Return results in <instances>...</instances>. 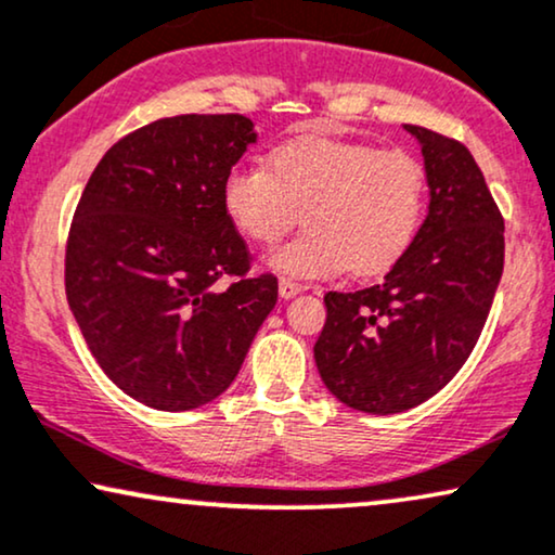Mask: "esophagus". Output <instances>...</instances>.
Instances as JSON below:
<instances>
[{
	"mask_svg": "<svg viewBox=\"0 0 555 555\" xmlns=\"http://www.w3.org/2000/svg\"><path fill=\"white\" fill-rule=\"evenodd\" d=\"M299 292H301V284L292 282V279H279V294H282L284 299H292V297H297Z\"/></svg>",
	"mask_w": 555,
	"mask_h": 555,
	"instance_id": "esophagus-1",
	"label": "esophagus"
}]
</instances>
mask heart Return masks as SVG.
I'll list each match as a JSON object with an SVG mask.
<instances>
[{"mask_svg": "<svg viewBox=\"0 0 555 555\" xmlns=\"http://www.w3.org/2000/svg\"><path fill=\"white\" fill-rule=\"evenodd\" d=\"M220 201L256 246H276L305 212V235L271 256L276 271L324 279L350 269L375 276L405 256L426 208L416 157L352 139L301 134L273 146L266 167L235 165Z\"/></svg>", "mask_w": 555, "mask_h": 555, "instance_id": "b5f03b06", "label": "heart"}]
</instances>
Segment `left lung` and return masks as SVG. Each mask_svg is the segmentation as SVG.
Returning <instances> with one entry per match:
<instances>
[{
    "instance_id": "8db88e82",
    "label": "left lung",
    "mask_w": 555,
    "mask_h": 555,
    "mask_svg": "<svg viewBox=\"0 0 555 555\" xmlns=\"http://www.w3.org/2000/svg\"><path fill=\"white\" fill-rule=\"evenodd\" d=\"M431 201L411 248L380 284L327 292L314 360L330 393L365 413H401L467 363L505 266V220L467 146L405 124Z\"/></svg>"
}]
</instances>
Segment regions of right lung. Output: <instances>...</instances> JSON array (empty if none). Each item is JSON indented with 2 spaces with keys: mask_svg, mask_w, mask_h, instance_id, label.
Returning <instances> with one entry per match:
<instances>
[{
  "mask_svg": "<svg viewBox=\"0 0 555 555\" xmlns=\"http://www.w3.org/2000/svg\"><path fill=\"white\" fill-rule=\"evenodd\" d=\"M250 142L241 114L159 118L103 154L73 212V317L101 371L152 409L223 393L276 305V276L254 273L220 201Z\"/></svg>",
  "mask_w": 555,
  "mask_h": 555,
  "instance_id": "obj_1",
  "label": "right lung"
}]
</instances>
